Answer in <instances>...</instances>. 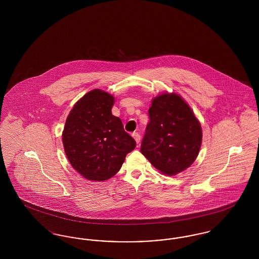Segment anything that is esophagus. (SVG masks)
Masks as SVG:
<instances>
[{"label":"esophagus","mask_w":259,"mask_h":259,"mask_svg":"<svg viewBox=\"0 0 259 259\" xmlns=\"http://www.w3.org/2000/svg\"><path fill=\"white\" fill-rule=\"evenodd\" d=\"M132 136H133V138H134L136 143H137V144H139V143H140V141H141V135H140L138 132H135V133H133V134H132Z\"/></svg>","instance_id":"esophagus-1"}]
</instances>
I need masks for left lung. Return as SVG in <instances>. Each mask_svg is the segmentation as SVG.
<instances>
[{
    "label": "left lung",
    "mask_w": 259,
    "mask_h": 259,
    "mask_svg": "<svg viewBox=\"0 0 259 259\" xmlns=\"http://www.w3.org/2000/svg\"><path fill=\"white\" fill-rule=\"evenodd\" d=\"M148 114L142 153L165 175L185 171L196 159L202 144V128L195 114L176 93L156 96Z\"/></svg>",
    "instance_id": "1"
}]
</instances>
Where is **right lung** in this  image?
I'll return each mask as SVG.
<instances>
[{"mask_svg": "<svg viewBox=\"0 0 259 259\" xmlns=\"http://www.w3.org/2000/svg\"><path fill=\"white\" fill-rule=\"evenodd\" d=\"M113 103L108 92L89 91L74 104L65 123V153L74 170L89 181L112 178L136 147L120 118L111 114Z\"/></svg>", "mask_w": 259, "mask_h": 259, "instance_id": "1", "label": "right lung"}]
</instances>
